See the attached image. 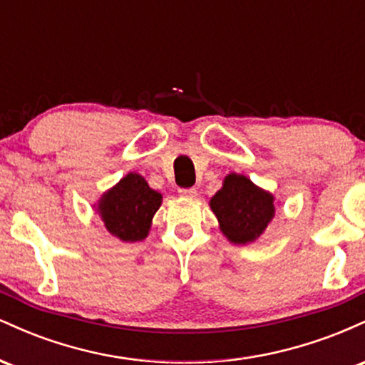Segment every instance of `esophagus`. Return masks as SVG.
Wrapping results in <instances>:
<instances>
[{"label":"esophagus","instance_id":"obj_1","mask_svg":"<svg viewBox=\"0 0 365 365\" xmlns=\"http://www.w3.org/2000/svg\"><path fill=\"white\" fill-rule=\"evenodd\" d=\"M178 194L182 197H187V199H194V197L197 195V190L195 188H180Z\"/></svg>","mask_w":365,"mask_h":365}]
</instances>
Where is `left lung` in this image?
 Here are the masks:
<instances>
[{
  "label": "left lung",
  "mask_w": 365,
  "mask_h": 365,
  "mask_svg": "<svg viewBox=\"0 0 365 365\" xmlns=\"http://www.w3.org/2000/svg\"><path fill=\"white\" fill-rule=\"evenodd\" d=\"M223 235L235 245L252 244L274 217V195L245 175L230 173L209 200Z\"/></svg>",
  "instance_id": "obj_1"
}]
</instances>
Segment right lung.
Instances as JSON below:
<instances>
[{"instance_id": "obj_1", "label": "right lung", "mask_w": 365, "mask_h": 365, "mask_svg": "<svg viewBox=\"0 0 365 365\" xmlns=\"http://www.w3.org/2000/svg\"><path fill=\"white\" fill-rule=\"evenodd\" d=\"M161 202L163 195L149 187L148 180L130 171L104 192L94 207L113 237L121 242H140L149 235Z\"/></svg>"}]
</instances>
